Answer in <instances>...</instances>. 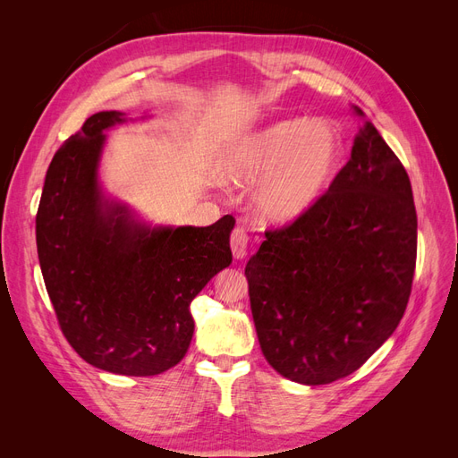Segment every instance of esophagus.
Masks as SVG:
<instances>
[{
	"label": "esophagus",
	"mask_w": 458,
	"mask_h": 458,
	"mask_svg": "<svg viewBox=\"0 0 458 458\" xmlns=\"http://www.w3.org/2000/svg\"><path fill=\"white\" fill-rule=\"evenodd\" d=\"M231 250L237 259H242L248 252V234L242 227H237L231 234Z\"/></svg>",
	"instance_id": "34e87169"
}]
</instances>
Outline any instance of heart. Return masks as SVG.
Masks as SVG:
<instances>
[{
    "label": "heart",
    "instance_id": "obj_1",
    "mask_svg": "<svg viewBox=\"0 0 458 458\" xmlns=\"http://www.w3.org/2000/svg\"><path fill=\"white\" fill-rule=\"evenodd\" d=\"M344 137L325 118H283L241 135L224 152L225 183L250 189L252 210L263 224L290 225L306 217L335 185Z\"/></svg>",
    "mask_w": 458,
    "mask_h": 458
}]
</instances>
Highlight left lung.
I'll use <instances>...</instances> for the list:
<instances>
[{"mask_svg":"<svg viewBox=\"0 0 458 458\" xmlns=\"http://www.w3.org/2000/svg\"><path fill=\"white\" fill-rule=\"evenodd\" d=\"M352 110L361 128L335 185L306 217L267 231L244 269L263 355L306 386L348 377L394 335L417 263L409 175Z\"/></svg>","mask_w":458,"mask_h":458,"instance_id":"left-lung-1","label":"left lung"}]
</instances>
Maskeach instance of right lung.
<instances>
[{
    "instance_id": "1",
    "label": "right lung",
    "mask_w": 458,
    "mask_h": 458,
    "mask_svg": "<svg viewBox=\"0 0 458 458\" xmlns=\"http://www.w3.org/2000/svg\"><path fill=\"white\" fill-rule=\"evenodd\" d=\"M126 122L123 113L103 110L55 152L36 242L47 294L76 353L106 372L155 377L185 357L195 332L191 301L231 266L234 219L152 225L106 195L105 131Z\"/></svg>"
}]
</instances>
